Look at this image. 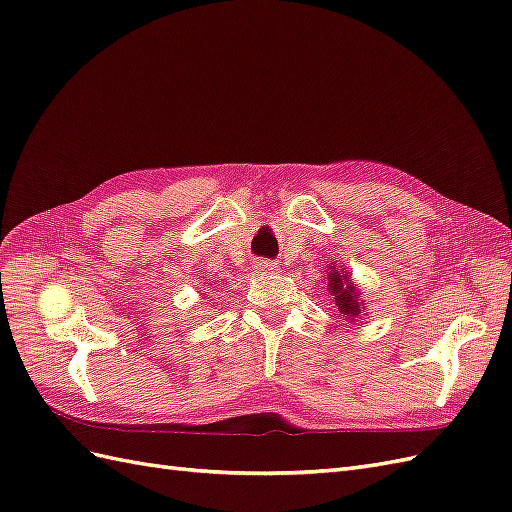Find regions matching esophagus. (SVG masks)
Segmentation results:
<instances>
[{"instance_id":"obj_1","label":"esophagus","mask_w":512,"mask_h":512,"mask_svg":"<svg viewBox=\"0 0 512 512\" xmlns=\"http://www.w3.org/2000/svg\"><path fill=\"white\" fill-rule=\"evenodd\" d=\"M256 271H258V273H277V271H280V267H277L275 262L260 260V262H256Z\"/></svg>"}]
</instances>
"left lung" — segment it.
<instances>
[{
  "mask_svg": "<svg viewBox=\"0 0 512 512\" xmlns=\"http://www.w3.org/2000/svg\"><path fill=\"white\" fill-rule=\"evenodd\" d=\"M327 275V290L331 292V301L337 307V314L346 322H359V318L365 312V301L361 299V288L352 282L348 271L337 269L333 262Z\"/></svg>",
  "mask_w": 512,
  "mask_h": 512,
  "instance_id": "1",
  "label": "left lung"
}]
</instances>
